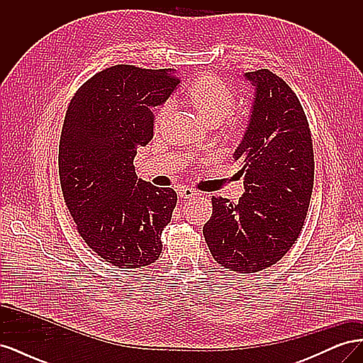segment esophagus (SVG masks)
<instances>
[{
	"label": "esophagus",
	"mask_w": 363,
	"mask_h": 363,
	"mask_svg": "<svg viewBox=\"0 0 363 363\" xmlns=\"http://www.w3.org/2000/svg\"><path fill=\"white\" fill-rule=\"evenodd\" d=\"M179 194H180L182 199H192V196L201 195L199 191H195V189H192V188H182Z\"/></svg>",
	"instance_id": "esophagus-1"
}]
</instances>
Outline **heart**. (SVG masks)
Returning <instances> with one entry per match:
<instances>
[{
	"label": "heart",
	"instance_id": "b5f03b06",
	"mask_svg": "<svg viewBox=\"0 0 363 363\" xmlns=\"http://www.w3.org/2000/svg\"><path fill=\"white\" fill-rule=\"evenodd\" d=\"M189 103L206 124H219L227 118L235 106V96L216 77L204 75L196 80L188 92ZM168 107H162L156 121L162 123Z\"/></svg>",
	"mask_w": 363,
	"mask_h": 363
}]
</instances>
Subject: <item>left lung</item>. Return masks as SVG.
Returning a JSON list of instances; mask_svg holds the SVG:
<instances>
[{"label":"left lung","mask_w":363,"mask_h":363,"mask_svg":"<svg viewBox=\"0 0 363 363\" xmlns=\"http://www.w3.org/2000/svg\"><path fill=\"white\" fill-rule=\"evenodd\" d=\"M252 100L233 152L244 174L238 203L213 196L203 235L213 259L230 271L257 272L277 263L298 238L313 188L307 119L291 87L268 69L245 72Z\"/></svg>","instance_id":"left-lung-1"}]
</instances>
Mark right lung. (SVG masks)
Here are the masks:
<instances>
[{"instance_id":"obj_1","label":"right lung","mask_w":363,"mask_h":363,"mask_svg":"<svg viewBox=\"0 0 363 363\" xmlns=\"http://www.w3.org/2000/svg\"><path fill=\"white\" fill-rule=\"evenodd\" d=\"M175 69L115 65L71 100L59 145L65 201L84 242L118 268L155 263L177 194L136 175L133 160L155 133L152 108L177 89Z\"/></svg>"}]
</instances>
